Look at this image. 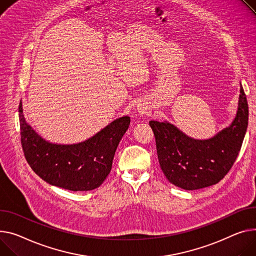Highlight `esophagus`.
Returning a JSON list of instances; mask_svg holds the SVG:
<instances>
[{"mask_svg": "<svg viewBox=\"0 0 256 256\" xmlns=\"http://www.w3.org/2000/svg\"><path fill=\"white\" fill-rule=\"evenodd\" d=\"M140 110H141V109H140Z\"/></svg>", "mask_w": 256, "mask_h": 256, "instance_id": "1", "label": "esophagus"}]
</instances>
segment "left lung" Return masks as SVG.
Instances as JSON below:
<instances>
[{
    "mask_svg": "<svg viewBox=\"0 0 256 256\" xmlns=\"http://www.w3.org/2000/svg\"><path fill=\"white\" fill-rule=\"evenodd\" d=\"M154 134L162 171L186 190L218 183L228 173L241 150L248 126V104L240 83L236 115L232 124L208 140L188 137L168 122H149Z\"/></svg>",
    "mask_w": 256,
    "mask_h": 256,
    "instance_id": "obj_1",
    "label": "left lung"
}]
</instances>
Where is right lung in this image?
<instances>
[{
    "mask_svg": "<svg viewBox=\"0 0 256 256\" xmlns=\"http://www.w3.org/2000/svg\"><path fill=\"white\" fill-rule=\"evenodd\" d=\"M20 140L26 160L47 183L72 192L92 190L109 175L117 146L130 119H116L81 143L62 145L44 140L26 122L20 104Z\"/></svg>",
    "mask_w": 256,
    "mask_h": 256,
    "instance_id": "1",
    "label": "right lung"
}]
</instances>
